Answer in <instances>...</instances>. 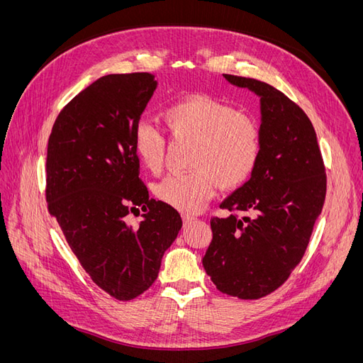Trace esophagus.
Masks as SVG:
<instances>
[{"instance_id": "1", "label": "esophagus", "mask_w": 363, "mask_h": 363, "mask_svg": "<svg viewBox=\"0 0 363 363\" xmlns=\"http://www.w3.org/2000/svg\"><path fill=\"white\" fill-rule=\"evenodd\" d=\"M183 227H189L192 223H195V218L191 215H183Z\"/></svg>"}]
</instances>
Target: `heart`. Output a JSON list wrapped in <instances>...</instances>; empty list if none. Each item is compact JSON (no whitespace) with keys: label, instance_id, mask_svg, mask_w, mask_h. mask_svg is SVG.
<instances>
[{"label":"heart","instance_id":"b5f03b06","mask_svg":"<svg viewBox=\"0 0 363 363\" xmlns=\"http://www.w3.org/2000/svg\"><path fill=\"white\" fill-rule=\"evenodd\" d=\"M162 124L174 142H189L186 174L169 175L155 186L156 199L175 211L196 213L215 194L242 186L256 171L262 152L259 124L251 116L207 95H189L167 106ZM133 150L150 174L162 172L167 142L159 127L140 121Z\"/></svg>","mask_w":363,"mask_h":363}]
</instances>
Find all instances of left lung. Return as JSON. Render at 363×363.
<instances>
[{
    "label": "left lung",
    "mask_w": 363,
    "mask_h": 363,
    "mask_svg": "<svg viewBox=\"0 0 363 363\" xmlns=\"http://www.w3.org/2000/svg\"><path fill=\"white\" fill-rule=\"evenodd\" d=\"M224 77L260 96L262 152L251 179L221 203L233 213L211 219L203 267L218 291L257 300L280 288L303 259L325 200V167L300 106L268 83Z\"/></svg>",
    "instance_id": "8db88e82"
}]
</instances>
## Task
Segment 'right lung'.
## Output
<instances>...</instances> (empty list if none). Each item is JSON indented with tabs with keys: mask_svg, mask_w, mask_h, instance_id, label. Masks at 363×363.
<instances>
[{
	"mask_svg": "<svg viewBox=\"0 0 363 363\" xmlns=\"http://www.w3.org/2000/svg\"><path fill=\"white\" fill-rule=\"evenodd\" d=\"M156 86L148 72L104 75L62 108L48 139V212L92 281L123 301L155 283L183 224L150 199L131 142ZM139 206L145 221L128 226Z\"/></svg>",
	"mask_w": 363,
	"mask_h": 363,
	"instance_id": "1",
	"label": "right lung"
}]
</instances>
